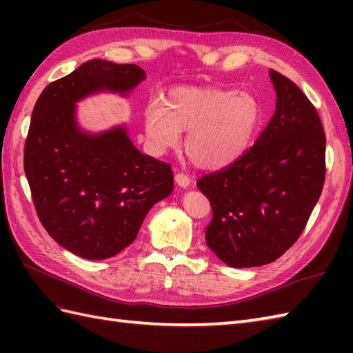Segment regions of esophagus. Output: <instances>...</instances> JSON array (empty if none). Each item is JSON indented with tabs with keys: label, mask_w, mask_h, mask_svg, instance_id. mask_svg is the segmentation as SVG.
Segmentation results:
<instances>
[{
	"label": "esophagus",
	"mask_w": 353,
	"mask_h": 353,
	"mask_svg": "<svg viewBox=\"0 0 353 353\" xmlns=\"http://www.w3.org/2000/svg\"><path fill=\"white\" fill-rule=\"evenodd\" d=\"M174 181H176V183H177V185L183 186L185 183H188V182H190V177L186 176V174H182V172H177V174L174 176Z\"/></svg>",
	"instance_id": "obj_1"
}]
</instances>
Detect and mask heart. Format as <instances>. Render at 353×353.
Segmentation results:
<instances>
[{
	"instance_id": "obj_1",
	"label": "heart",
	"mask_w": 353,
	"mask_h": 353,
	"mask_svg": "<svg viewBox=\"0 0 353 353\" xmlns=\"http://www.w3.org/2000/svg\"><path fill=\"white\" fill-rule=\"evenodd\" d=\"M228 133H229V129L226 125H219V127H216V132H215V139L219 141L224 137V134H228Z\"/></svg>"
}]
</instances>
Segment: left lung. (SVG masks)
Masks as SVG:
<instances>
[{
  "mask_svg": "<svg viewBox=\"0 0 353 353\" xmlns=\"http://www.w3.org/2000/svg\"><path fill=\"white\" fill-rule=\"evenodd\" d=\"M144 80L138 65L94 59L50 83L34 104L24 150L33 203L56 243L80 258L115 256L172 192L171 167L141 153L127 124L91 132L79 121V103L99 94L129 99Z\"/></svg>",
  "mask_w": 353,
  "mask_h": 353,
  "instance_id": "8db88e82",
  "label": "left lung"
}]
</instances>
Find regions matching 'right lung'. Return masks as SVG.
<instances>
[{
  "instance_id": "obj_1",
  "label": "right lung",
  "mask_w": 353,
  "mask_h": 353,
  "mask_svg": "<svg viewBox=\"0 0 353 353\" xmlns=\"http://www.w3.org/2000/svg\"><path fill=\"white\" fill-rule=\"evenodd\" d=\"M268 76L276 108L264 132L244 154L197 182L214 212L206 244L234 268L282 256L302 234L325 182L326 137L316 108L282 74Z\"/></svg>"
}]
</instances>
